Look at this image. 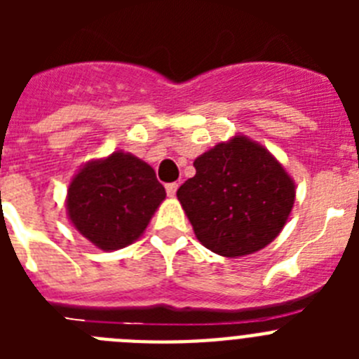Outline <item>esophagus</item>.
<instances>
[{"label":"esophagus","mask_w":359,"mask_h":359,"mask_svg":"<svg viewBox=\"0 0 359 359\" xmlns=\"http://www.w3.org/2000/svg\"><path fill=\"white\" fill-rule=\"evenodd\" d=\"M165 190H167V196L174 198V196H176V190H177V183H167V185H165Z\"/></svg>","instance_id":"34e87169"}]
</instances>
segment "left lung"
<instances>
[{
  "instance_id": "left-lung-1",
  "label": "left lung",
  "mask_w": 359,
  "mask_h": 359,
  "mask_svg": "<svg viewBox=\"0 0 359 359\" xmlns=\"http://www.w3.org/2000/svg\"><path fill=\"white\" fill-rule=\"evenodd\" d=\"M194 167L196 176L176 196L205 248L244 257L280 233L293 208L294 182L268 149L236 135L203 152Z\"/></svg>"
}]
</instances>
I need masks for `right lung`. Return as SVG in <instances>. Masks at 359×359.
Returning a JSON list of instances; mask_svg holds the SVG:
<instances>
[{"label":"right lung","mask_w":359,"mask_h":359,"mask_svg":"<svg viewBox=\"0 0 359 359\" xmlns=\"http://www.w3.org/2000/svg\"><path fill=\"white\" fill-rule=\"evenodd\" d=\"M165 196L151 165L131 152L115 151L79 169L69 182L66 212L81 236L111 252L144 233Z\"/></svg>","instance_id":"add662e5"}]
</instances>
